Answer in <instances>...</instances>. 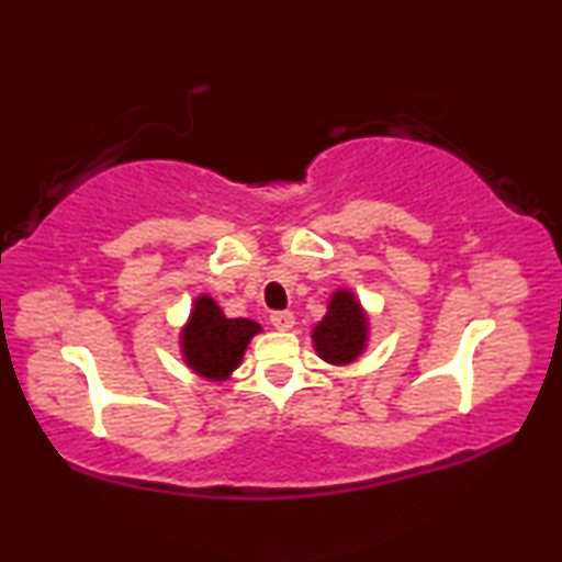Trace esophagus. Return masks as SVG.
I'll list each match as a JSON object with an SVG mask.
<instances>
[{
  "label": "esophagus",
  "mask_w": 562,
  "mask_h": 562,
  "mask_svg": "<svg viewBox=\"0 0 562 562\" xmlns=\"http://www.w3.org/2000/svg\"><path fill=\"white\" fill-rule=\"evenodd\" d=\"M270 325L280 331H290L294 327V315L292 312H272Z\"/></svg>",
  "instance_id": "1"
}]
</instances>
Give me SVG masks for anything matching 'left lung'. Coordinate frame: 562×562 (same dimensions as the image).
Masks as SVG:
<instances>
[{"mask_svg":"<svg viewBox=\"0 0 562 562\" xmlns=\"http://www.w3.org/2000/svg\"><path fill=\"white\" fill-rule=\"evenodd\" d=\"M312 347L329 367H351L369 347V315L349 288H337L327 300V315L312 327Z\"/></svg>","mask_w":562,"mask_h":562,"instance_id":"1","label":"left lung"}]
</instances>
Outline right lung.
Masks as SVG:
<instances>
[{
	"label": "right lung",
	"mask_w": 562,
	"mask_h": 562,
	"mask_svg": "<svg viewBox=\"0 0 562 562\" xmlns=\"http://www.w3.org/2000/svg\"><path fill=\"white\" fill-rule=\"evenodd\" d=\"M262 327L247 317H225L211 294H198L190 304V315L180 327L178 347L186 367L205 382H227L255 335Z\"/></svg>",
	"instance_id": "add662e5"
}]
</instances>
